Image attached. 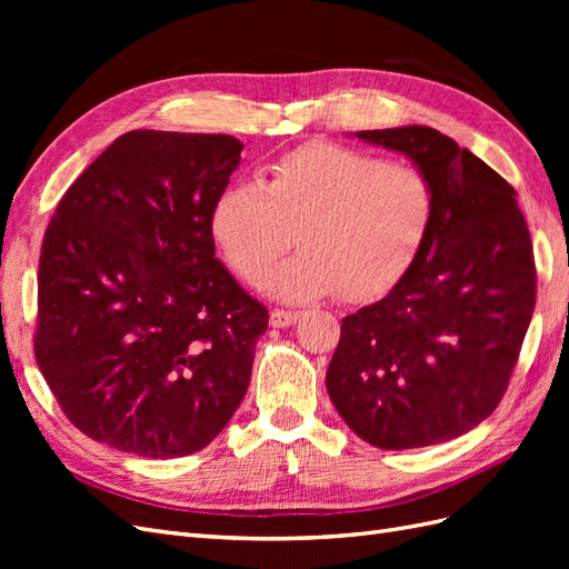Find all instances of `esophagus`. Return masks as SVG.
<instances>
[{
	"label": "esophagus",
	"instance_id": "obj_1",
	"mask_svg": "<svg viewBox=\"0 0 569 569\" xmlns=\"http://www.w3.org/2000/svg\"><path fill=\"white\" fill-rule=\"evenodd\" d=\"M299 318L297 311H284V308H272L270 311V325L272 327H289L295 325Z\"/></svg>",
	"mask_w": 569,
	"mask_h": 569
}]
</instances>
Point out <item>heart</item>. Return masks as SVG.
Segmentation results:
<instances>
[{
	"instance_id": "b5f03b06",
	"label": "heart",
	"mask_w": 569,
	"mask_h": 569,
	"mask_svg": "<svg viewBox=\"0 0 569 569\" xmlns=\"http://www.w3.org/2000/svg\"><path fill=\"white\" fill-rule=\"evenodd\" d=\"M435 187L418 166L341 144H306L266 178L222 192L211 234L239 280L258 284L290 246L302 251L266 279L287 301L385 297L416 263L435 220Z\"/></svg>"
}]
</instances>
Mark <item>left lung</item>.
Wrapping results in <instances>:
<instances>
[{"label": "left lung", "instance_id": "obj_1", "mask_svg": "<svg viewBox=\"0 0 569 569\" xmlns=\"http://www.w3.org/2000/svg\"><path fill=\"white\" fill-rule=\"evenodd\" d=\"M360 140L412 159L435 187V220L389 295L341 320L327 393L377 449H422L501 403L537 303V268L518 192L451 137L406 126Z\"/></svg>", "mask_w": 569, "mask_h": 569}]
</instances>
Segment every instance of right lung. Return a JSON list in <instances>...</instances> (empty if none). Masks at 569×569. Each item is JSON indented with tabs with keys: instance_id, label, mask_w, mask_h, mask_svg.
<instances>
[{
	"instance_id": "add662e5",
	"label": "right lung",
	"mask_w": 569,
	"mask_h": 569,
	"mask_svg": "<svg viewBox=\"0 0 569 569\" xmlns=\"http://www.w3.org/2000/svg\"><path fill=\"white\" fill-rule=\"evenodd\" d=\"M242 149L230 134L126 132L51 216L36 360L90 439L180 458L242 403L268 308L218 261L211 234Z\"/></svg>"
}]
</instances>
